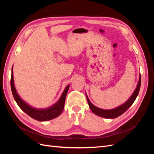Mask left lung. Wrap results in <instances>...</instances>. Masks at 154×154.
<instances>
[{
  "instance_id": "1",
  "label": "left lung",
  "mask_w": 154,
  "mask_h": 154,
  "mask_svg": "<svg viewBox=\"0 0 154 154\" xmlns=\"http://www.w3.org/2000/svg\"><path fill=\"white\" fill-rule=\"evenodd\" d=\"M141 83V74H140V75H139V80L137 83V87L136 88V90L134 91L131 97H130V98L127 100V101H126L124 104H123L122 105H121V106L117 107V108H115L114 109L103 110V109L98 108V107H97L91 103V102L90 101L89 99L88 98L87 96L86 95L87 100L88 103V105H89L91 110L96 115L99 116H100V117H102V118H109V119H113V118H118V116L123 114L133 104L134 101L136 100V97L139 94V89H140Z\"/></svg>"
}]
</instances>
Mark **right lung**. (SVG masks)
Instances as JSON below:
<instances>
[{
	"mask_svg": "<svg viewBox=\"0 0 154 154\" xmlns=\"http://www.w3.org/2000/svg\"><path fill=\"white\" fill-rule=\"evenodd\" d=\"M69 85H67L66 88H65L63 94L61 97H60V100H58V101L53 106H51V107L44 109H36L35 108H32V107L28 105L26 102L23 101L17 94L15 87L14 86L13 73L12 67L11 78V88L14 99L16 101L18 106H19L25 113L29 116L31 118H33L37 121H39V122H45V121L53 119L61 114L64 109L65 100H66V97L67 91L69 90Z\"/></svg>",
	"mask_w": 154,
	"mask_h": 154,
	"instance_id": "right-lung-1",
	"label": "right lung"
}]
</instances>
